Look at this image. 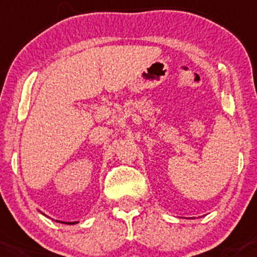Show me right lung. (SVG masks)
I'll use <instances>...</instances> for the list:
<instances>
[{
  "instance_id": "add662e5",
  "label": "right lung",
  "mask_w": 257,
  "mask_h": 257,
  "mask_svg": "<svg viewBox=\"0 0 257 257\" xmlns=\"http://www.w3.org/2000/svg\"><path fill=\"white\" fill-rule=\"evenodd\" d=\"M60 223H64V221H60ZM65 224H74V223H65Z\"/></svg>"
}]
</instances>
